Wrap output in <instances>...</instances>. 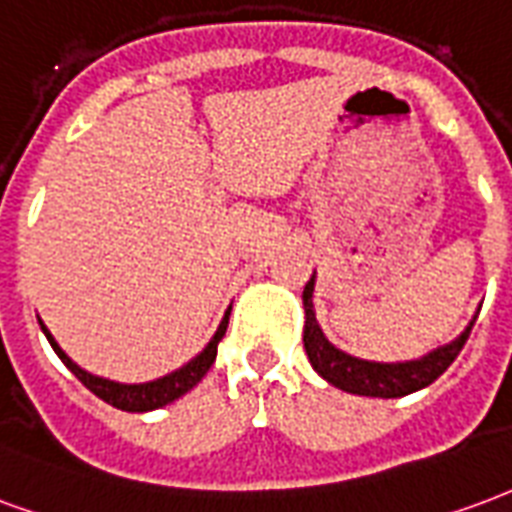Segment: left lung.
<instances>
[{
	"instance_id": "left-lung-1",
	"label": "left lung",
	"mask_w": 512,
	"mask_h": 512,
	"mask_svg": "<svg viewBox=\"0 0 512 512\" xmlns=\"http://www.w3.org/2000/svg\"><path fill=\"white\" fill-rule=\"evenodd\" d=\"M302 305H305L302 343H305V354L311 360L313 371L322 379H327L333 387L343 390V393L371 395V398H401V395L428 387L453 365L458 352L464 349L466 338L472 333V324H475L469 322V327L455 341L439 346V349L428 352L420 360L371 363V360H360V357H352V354L335 349L333 343L324 338L322 327L316 322V311H313V275L311 281L305 283Z\"/></svg>"
}]
</instances>
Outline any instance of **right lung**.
<instances>
[{
	"label": "right lung",
	"instance_id": "1",
	"mask_svg": "<svg viewBox=\"0 0 512 512\" xmlns=\"http://www.w3.org/2000/svg\"><path fill=\"white\" fill-rule=\"evenodd\" d=\"M229 313L231 308L226 311V316H223L218 333L212 335V341L204 346V352L196 354L190 363H185L182 368H177V371H171V374L160 376V379H155V382H144V384H119V382H111V379H103V376L89 374V371H84V368H78V365L73 363L62 349H59V343L54 341V335L48 333V327L43 322H40V330L46 333L51 349L59 354V360H62V363L76 374L78 382L84 384L87 390H92L98 398H103L106 404L117 406V409H122V412H152V409H160V406H166L171 404V401L182 398V395L188 393V390H193V387L204 379V374L210 371V365L215 363L220 338L226 335Z\"/></svg>",
	"mask_w": 512,
	"mask_h": 512
}]
</instances>
